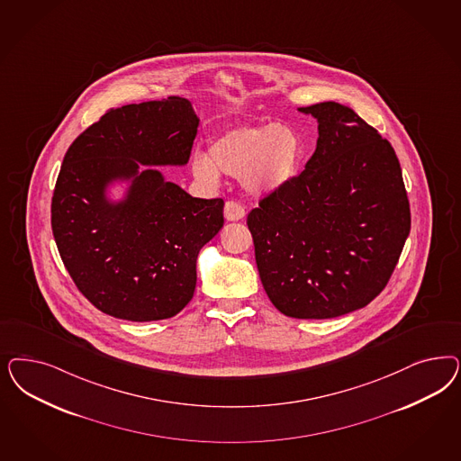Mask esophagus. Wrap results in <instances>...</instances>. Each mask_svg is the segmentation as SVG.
<instances>
[{"label":"esophagus","instance_id":"34e87169","mask_svg":"<svg viewBox=\"0 0 461 461\" xmlns=\"http://www.w3.org/2000/svg\"><path fill=\"white\" fill-rule=\"evenodd\" d=\"M223 217H225V221H229V222H238V221H242V219L246 217V210H244V207H242L239 202L230 200V202H227L225 207H223Z\"/></svg>","mask_w":461,"mask_h":461}]
</instances>
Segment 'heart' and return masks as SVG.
Listing matches in <instances>:
<instances>
[{
    "label": "heart",
    "instance_id": "1",
    "mask_svg": "<svg viewBox=\"0 0 461 461\" xmlns=\"http://www.w3.org/2000/svg\"><path fill=\"white\" fill-rule=\"evenodd\" d=\"M302 154L295 129L267 120L248 122L212 137L207 156L196 154L192 169L196 178L207 183H215L221 173L242 178L253 194H275L297 176Z\"/></svg>",
    "mask_w": 461,
    "mask_h": 461
}]
</instances>
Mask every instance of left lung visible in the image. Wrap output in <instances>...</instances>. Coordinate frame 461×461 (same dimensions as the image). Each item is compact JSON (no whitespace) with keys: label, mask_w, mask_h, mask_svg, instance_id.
<instances>
[{"label":"left lung","mask_w":461,"mask_h":461,"mask_svg":"<svg viewBox=\"0 0 461 461\" xmlns=\"http://www.w3.org/2000/svg\"><path fill=\"white\" fill-rule=\"evenodd\" d=\"M317 120L305 169L248 215L259 278L295 319H332L368 305L390 280L411 232L395 150L351 108L302 106Z\"/></svg>","instance_id":"obj_1"}]
</instances>
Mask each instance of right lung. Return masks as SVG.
Listing matches in <instances>:
<instances>
[{
	"mask_svg": "<svg viewBox=\"0 0 461 461\" xmlns=\"http://www.w3.org/2000/svg\"><path fill=\"white\" fill-rule=\"evenodd\" d=\"M200 120L179 96L108 110L68 149L50 222L77 290L112 317L150 322L194 297L196 258L223 225L222 198H194L156 167L185 166ZM127 182L123 199L107 188Z\"/></svg>",
	"mask_w": 461,
	"mask_h": 461,
	"instance_id": "right-lung-1",
	"label": "right lung"
}]
</instances>
